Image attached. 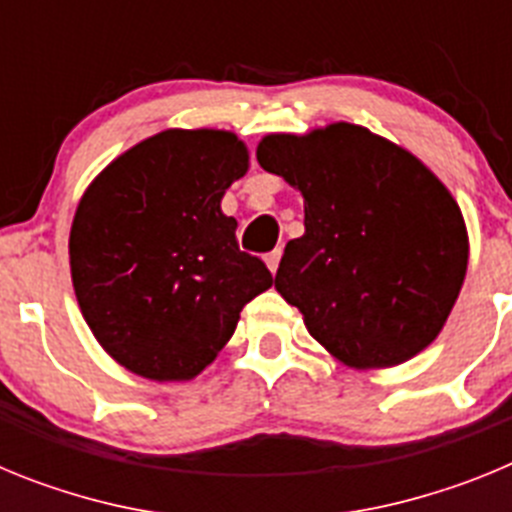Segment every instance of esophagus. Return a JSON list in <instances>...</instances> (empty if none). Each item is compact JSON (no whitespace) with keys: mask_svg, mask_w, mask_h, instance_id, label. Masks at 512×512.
<instances>
[{"mask_svg":"<svg viewBox=\"0 0 512 512\" xmlns=\"http://www.w3.org/2000/svg\"><path fill=\"white\" fill-rule=\"evenodd\" d=\"M264 261H266V266H269L271 274H277L279 261H282V248H274V251H271V253H266Z\"/></svg>","mask_w":512,"mask_h":512,"instance_id":"esophagus-1","label":"esophagus"}]
</instances>
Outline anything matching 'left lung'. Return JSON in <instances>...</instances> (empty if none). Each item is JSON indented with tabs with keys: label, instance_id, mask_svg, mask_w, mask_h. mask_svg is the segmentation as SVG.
I'll return each instance as SVG.
<instances>
[{
	"label": "left lung",
	"instance_id": "8db88e82",
	"mask_svg": "<svg viewBox=\"0 0 512 512\" xmlns=\"http://www.w3.org/2000/svg\"><path fill=\"white\" fill-rule=\"evenodd\" d=\"M261 169L305 197V235L279 264V295L346 366L384 369L436 341L469 261L467 225L423 161L372 130L333 122L271 133Z\"/></svg>",
	"mask_w": 512,
	"mask_h": 512
}]
</instances>
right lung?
I'll return each mask as SVG.
<instances>
[{
  "label": "right lung",
  "mask_w": 512,
  "mask_h": 512,
  "mask_svg": "<svg viewBox=\"0 0 512 512\" xmlns=\"http://www.w3.org/2000/svg\"><path fill=\"white\" fill-rule=\"evenodd\" d=\"M246 171L235 133L171 128L117 156L81 197L71 282L99 346L128 372L194 379L274 282L220 210Z\"/></svg>",
  "instance_id": "1"
}]
</instances>
